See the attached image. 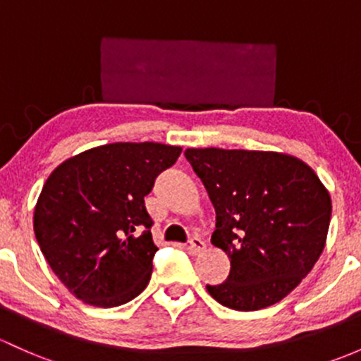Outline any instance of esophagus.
Wrapping results in <instances>:
<instances>
[{"label":"esophagus","instance_id":"obj_1","mask_svg":"<svg viewBox=\"0 0 361 361\" xmlns=\"http://www.w3.org/2000/svg\"><path fill=\"white\" fill-rule=\"evenodd\" d=\"M206 249V242L202 240L200 237H192L190 242H188V252L192 254V256H195V254H200L202 250Z\"/></svg>","mask_w":361,"mask_h":361}]
</instances>
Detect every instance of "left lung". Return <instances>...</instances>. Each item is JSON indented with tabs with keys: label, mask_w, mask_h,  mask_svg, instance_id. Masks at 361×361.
Masks as SVG:
<instances>
[{
	"label": "left lung",
	"mask_w": 361,
	"mask_h": 361,
	"mask_svg": "<svg viewBox=\"0 0 361 361\" xmlns=\"http://www.w3.org/2000/svg\"><path fill=\"white\" fill-rule=\"evenodd\" d=\"M216 211L211 242L230 257L228 279L207 292L226 308L282 301L320 257L332 202L314 171L279 152L187 149Z\"/></svg>",
	"instance_id": "left-lung-1"
}]
</instances>
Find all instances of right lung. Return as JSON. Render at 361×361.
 <instances>
[{"label":"right lung","mask_w":361,"mask_h":361,"mask_svg":"<svg viewBox=\"0 0 361 361\" xmlns=\"http://www.w3.org/2000/svg\"><path fill=\"white\" fill-rule=\"evenodd\" d=\"M181 147L109 143L67 159L48 176L34 233L60 282L98 308L131 301L149 283L157 245L145 195Z\"/></svg>","instance_id":"1"}]
</instances>
